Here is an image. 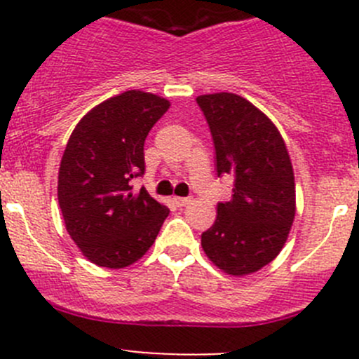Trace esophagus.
<instances>
[{
    "instance_id": "1",
    "label": "esophagus",
    "mask_w": 359,
    "mask_h": 359,
    "mask_svg": "<svg viewBox=\"0 0 359 359\" xmlns=\"http://www.w3.org/2000/svg\"><path fill=\"white\" fill-rule=\"evenodd\" d=\"M173 201H175L177 206H186L193 200H191V198H173Z\"/></svg>"
}]
</instances>
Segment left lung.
I'll list each match as a JSON object with an SVG mask.
<instances>
[{"label": "left lung", "instance_id": "1", "mask_svg": "<svg viewBox=\"0 0 359 359\" xmlns=\"http://www.w3.org/2000/svg\"><path fill=\"white\" fill-rule=\"evenodd\" d=\"M215 146L217 175L234 179L233 196L217 205L201 234L206 257L224 273L245 276L274 260L295 219V180L287 146L274 123L236 93L196 99Z\"/></svg>", "mask_w": 359, "mask_h": 359}]
</instances>
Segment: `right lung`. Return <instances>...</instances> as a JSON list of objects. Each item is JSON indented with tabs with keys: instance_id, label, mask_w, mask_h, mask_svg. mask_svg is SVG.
<instances>
[{
	"instance_id": "add662e5",
	"label": "right lung",
	"mask_w": 359,
	"mask_h": 359,
	"mask_svg": "<svg viewBox=\"0 0 359 359\" xmlns=\"http://www.w3.org/2000/svg\"><path fill=\"white\" fill-rule=\"evenodd\" d=\"M170 102L128 90L86 112L72 130L59 168V205L69 236L93 264L121 269L156 240L170 210L146 189L144 142Z\"/></svg>"
}]
</instances>
